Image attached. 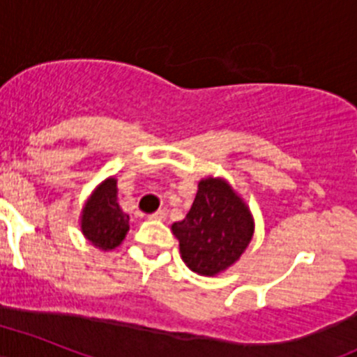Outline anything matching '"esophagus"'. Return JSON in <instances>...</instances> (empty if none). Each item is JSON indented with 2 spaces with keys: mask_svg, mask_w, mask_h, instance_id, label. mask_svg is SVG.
Returning <instances> with one entry per match:
<instances>
[{
  "mask_svg": "<svg viewBox=\"0 0 357 357\" xmlns=\"http://www.w3.org/2000/svg\"><path fill=\"white\" fill-rule=\"evenodd\" d=\"M149 218H151V220H154V221H163L165 218H167V212L158 211V212H154V214L149 215Z\"/></svg>",
  "mask_w": 357,
  "mask_h": 357,
  "instance_id": "obj_1",
  "label": "esophagus"
}]
</instances>
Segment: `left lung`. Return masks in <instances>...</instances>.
<instances>
[{"instance_id": "8db88e82", "label": "left lung", "mask_w": 357, "mask_h": 357, "mask_svg": "<svg viewBox=\"0 0 357 357\" xmlns=\"http://www.w3.org/2000/svg\"><path fill=\"white\" fill-rule=\"evenodd\" d=\"M185 265L199 275H218L238 261L254 236L252 212L223 178H203L183 221L172 225Z\"/></svg>"}]
</instances>
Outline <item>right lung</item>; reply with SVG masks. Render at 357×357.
Wrapping results in <instances>:
<instances>
[{
  "instance_id": "obj_1",
  "label": "right lung",
  "mask_w": 357,
  "mask_h": 357,
  "mask_svg": "<svg viewBox=\"0 0 357 357\" xmlns=\"http://www.w3.org/2000/svg\"><path fill=\"white\" fill-rule=\"evenodd\" d=\"M85 239L100 250H112L128 232V214L118 205V179L110 176L92 190L79 215Z\"/></svg>"
}]
</instances>
